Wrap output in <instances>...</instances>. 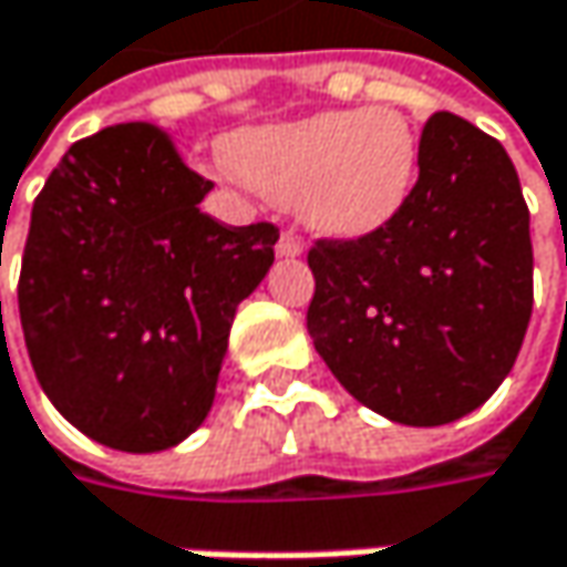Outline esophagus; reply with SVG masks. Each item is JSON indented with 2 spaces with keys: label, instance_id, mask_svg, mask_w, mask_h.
Instances as JSON below:
<instances>
[{
  "label": "esophagus",
  "instance_id": "esophagus-1",
  "mask_svg": "<svg viewBox=\"0 0 567 567\" xmlns=\"http://www.w3.org/2000/svg\"><path fill=\"white\" fill-rule=\"evenodd\" d=\"M276 252H279V256H301V252H305V243H301V239H298L291 230H285L282 236H279Z\"/></svg>",
  "mask_w": 567,
  "mask_h": 567
}]
</instances>
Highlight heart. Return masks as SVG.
<instances>
[{
  "label": "heart",
  "instance_id": "b5f03b06",
  "mask_svg": "<svg viewBox=\"0 0 567 567\" xmlns=\"http://www.w3.org/2000/svg\"><path fill=\"white\" fill-rule=\"evenodd\" d=\"M233 172L321 236L360 239L392 224L419 178V142L399 110H337L239 132Z\"/></svg>",
  "mask_w": 567,
  "mask_h": 567
}]
</instances>
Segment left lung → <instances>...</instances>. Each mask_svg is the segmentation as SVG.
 Instances as JSON below:
<instances>
[{
    "mask_svg": "<svg viewBox=\"0 0 567 567\" xmlns=\"http://www.w3.org/2000/svg\"><path fill=\"white\" fill-rule=\"evenodd\" d=\"M308 266V334L357 402L419 429L474 412L533 315L529 207L506 148L435 113L402 214L360 239H318Z\"/></svg>",
    "mask_w": 567,
    "mask_h": 567,
    "instance_id": "8db88e82",
    "label": "left lung"
}]
</instances>
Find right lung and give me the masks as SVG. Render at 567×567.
<instances>
[{"label":"right lung","mask_w":567,"mask_h":567,"mask_svg":"<svg viewBox=\"0 0 567 567\" xmlns=\"http://www.w3.org/2000/svg\"><path fill=\"white\" fill-rule=\"evenodd\" d=\"M210 187L168 132L123 123L74 142L34 197L28 357L54 409L106 447L165 451L207 419L236 305L276 259V224L200 214Z\"/></svg>","instance_id":"1"}]
</instances>
